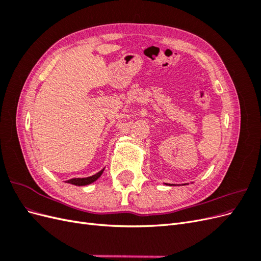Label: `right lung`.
<instances>
[{"instance_id": "right-lung-1", "label": "right lung", "mask_w": 261, "mask_h": 261, "mask_svg": "<svg viewBox=\"0 0 261 261\" xmlns=\"http://www.w3.org/2000/svg\"><path fill=\"white\" fill-rule=\"evenodd\" d=\"M105 169H102L100 172H98L97 174H94L92 176H89V177H83V178H72V179H68L66 180L68 184H73V185H76V186H85V185H89L91 183H93L94 180H97L102 173H103Z\"/></svg>"}]
</instances>
